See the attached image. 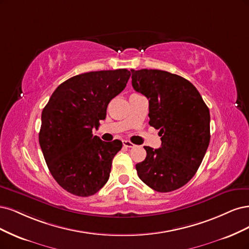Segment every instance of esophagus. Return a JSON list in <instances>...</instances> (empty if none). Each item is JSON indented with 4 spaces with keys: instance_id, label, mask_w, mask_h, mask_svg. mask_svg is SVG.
<instances>
[{
    "instance_id": "34e87169",
    "label": "esophagus",
    "mask_w": 249,
    "mask_h": 249,
    "mask_svg": "<svg viewBox=\"0 0 249 249\" xmlns=\"http://www.w3.org/2000/svg\"><path fill=\"white\" fill-rule=\"evenodd\" d=\"M123 146L126 148H133L135 145L129 141H123Z\"/></svg>"
}]
</instances>
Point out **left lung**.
Returning <instances> with one entry per match:
<instances>
[{"instance_id": "1", "label": "left lung", "mask_w": 249, "mask_h": 249, "mask_svg": "<svg viewBox=\"0 0 249 249\" xmlns=\"http://www.w3.org/2000/svg\"><path fill=\"white\" fill-rule=\"evenodd\" d=\"M132 87L149 99V124L159 129L161 147L145 146L135 165L140 179L158 192L185 185L196 175L210 142V111L184 77L157 69L133 70Z\"/></svg>"}]
</instances>
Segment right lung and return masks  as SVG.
<instances>
[{
	"label": "right lung",
	"instance_id": "obj_1",
	"mask_svg": "<svg viewBox=\"0 0 249 249\" xmlns=\"http://www.w3.org/2000/svg\"><path fill=\"white\" fill-rule=\"evenodd\" d=\"M130 75L127 69L75 75L54 90L42 110L40 147L53 179L71 195L93 196L109 178L122 142H103L92 130Z\"/></svg>",
	"mask_w": 249,
	"mask_h": 249
}]
</instances>
